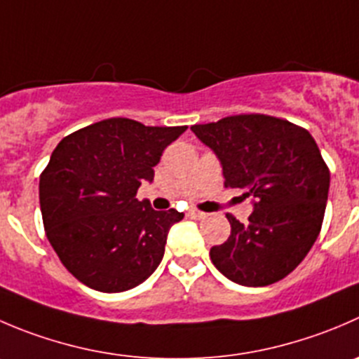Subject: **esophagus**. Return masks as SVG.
Wrapping results in <instances>:
<instances>
[{
    "label": "esophagus",
    "instance_id": "esophagus-1",
    "mask_svg": "<svg viewBox=\"0 0 359 359\" xmlns=\"http://www.w3.org/2000/svg\"><path fill=\"white\" fill-rule=\"evenodd\" d=\"M189 217L205 219V217H207V214H205V212H200V210H189Z\"/></svg>",
    "mask_w": 359,
    "mask_h": 359
}]
</instances>
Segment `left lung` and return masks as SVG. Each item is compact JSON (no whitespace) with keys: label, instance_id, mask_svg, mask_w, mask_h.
Segmentation results:
<instances>
[{"label":"left lung","instance_id":"1","mask_svg":"<svg viewBox=\"0 0 359 359\" xmlns=\"http://www.w3.org/2000/svg\"><path fill=\"white\" fill-rule=\"evenodd\" d=\"M215 152L226 187L254 198L249 222L228 214L231 235L210 249L219 272L242 286L273 284L314 245L325 217L330 170L305 128L264 114H240L194 124Z\"/></svg>","mask_w":359,"mask_h":359}]
</instances>
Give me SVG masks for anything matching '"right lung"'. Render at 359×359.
Here are the masks:
<instances>
[{
  "mask_svg": "<svg viewBox=\"0 0 359 359\" xmlns=\"http://www.w3.org/2000/svg\"><path fill=\"white\" fill-rule=\"evenodd\" d=\"M186 130L112 117L59 142L40 175V208L45 235L75 279L121 293L158 268L168 229L184 214L154 210L137 191Z\"/></svg>",
  "mask_w": 359,
  "mask_h": 359,
  "instance_id": "add662e5",
  "label": "right lung"
}]
</instances>
